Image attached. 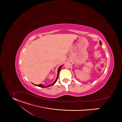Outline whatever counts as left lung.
Instances as JSON below:
<instances>
[{
  "label": "left lung",
  "instance_id": "left-lung-1",
  "mask_svg": "<svg viewBox=\"0 0 122 122\" xmlns=\"http://www.w3.org/2000/svg\"><path fill=\"white\" fill-rule=\"evenodd\" d=\"M100 44L101 45V41H100Z\"/></svg>",
  "mask_w": 122,
  "mask_h": 122
}]
</instances>
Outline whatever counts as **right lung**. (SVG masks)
<instances>
[{
  "label": "right lung",
  "mask_w": 122,
  "mask_h": 122,
  "mask_svg": "<svg viewBox=\"0 0 122 122\" xmlns=\"http://www.w3.org/2000/svg\"><path fill=\"white\" fill-rule=\"evenodd\" d=\"M62 66H61L59 67V68H58V73H57V77H56V81H54V83H52L51 84V85H49V86H43L42 84H39V85H36L37 86H39V87H42V88H46V87H50V86H51V85H54L56 82V81H57V80H58V75H59V71H60V69H61V67H62ZM34 85H35V84H34Z\"/></svg>",
  "instance_id": "right-lung-1"
}]
</instances>
